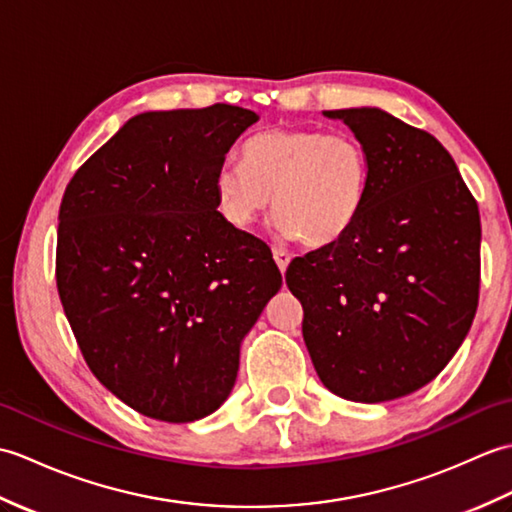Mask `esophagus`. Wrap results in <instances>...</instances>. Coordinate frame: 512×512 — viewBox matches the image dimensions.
<instances>
[{"mask_svg":"<svg viewBox=\"0 0 512 512\" xmlns=\"http://www.w3.org/2000/svg\"><path fill=\"white\" fill-rule=\"evenodd\" d=\"M273 257H275V262H277L281 273H286V268L290 264V253H288V250L281 248V246H273Z\"/></svg>","mask_w":512,"mask_h":512,"instance_id":"obj_1","label":"esophagus"}]
</instances>
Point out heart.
Segmentation results:
<instances>
[{"label": "heart", "mask_w": 512, "mask_h": 512, "mask_svg": "<svg viewBox=\"0 0 512 512\" xmlns=\"http://www.w3.org/2000/svg\"><path fill=\"white\" fill-rule=\"evenodd\" d=\"M242 161L222 162L213 180L217 209L235 228L253 226L273 202L281 231L319 248L361 215L369 158L352 134L264 129L244 140Z\"/></svg>", "instance_id": "heart-1"}]
</instances>
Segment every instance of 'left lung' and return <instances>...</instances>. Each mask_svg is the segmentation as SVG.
Wrapping results in <instances>:
<instances>
[{
    "label": "left lung",
    "instance_id": "8db88e82",
    "mask_svg": "<svg viewBox=\"0 0 512 512\" xmlns=\"http://www.w3.org/2000/svg\"><path fill=\"white\" fill-rule=\"evenodd\" d=\"M361 140L369 187L334 244L292 259L321 383L354 402L424 387L458 352L480 299V211L451 154L378 107L323 112Z\"/></svg>",
    "mask_w": 512,
    "mask_h": 512
}]
</instances>
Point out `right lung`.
<instances>
[{
	"mask_svg": "<svg viewBox=\"0 0 512 512\" xmlns=\"http://www.w3.org/2000/svg\"><path fill=\"white\" fill-rule=\"evenodd\" d=\"M255 121L224 103L138 114L65 187V317L92 374L147 418L193 422L220 407L242 339L281 288L266 242L228 224L213 189Z\"/></svg>",
	"mask_w": 512,
	"mask_h": 512,
	"instance_id": "add662e5",
	"label": "right lung"
}]
</instances>
